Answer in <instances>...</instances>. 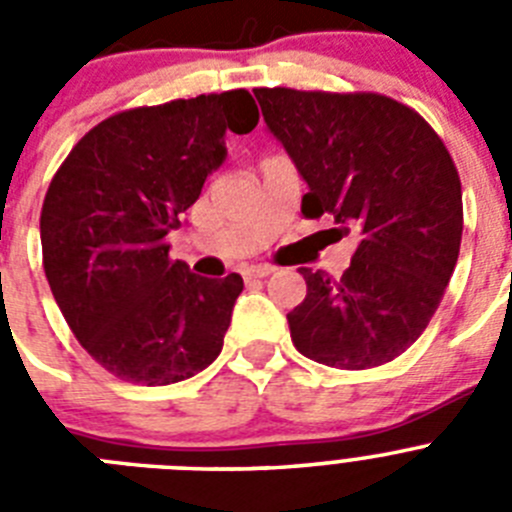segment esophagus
I'll use <instances>...</instances> for the list:
<instances>
[{
  "label": "esophagus",
  "instance_id": "obj_1",
  "mask_svg": "<svg viewBox=\"0 0 512 512\" xmlns=\"http://www.w3.org/2000/svg\"><path fill=\"white\" fill-rule=\"evenodd\" d=\"M271 271H274V266H266V264H259V266H248L246 271H243V277H259V279H264V277H269Z\"/></svg>",
  "mask_w": 512,
  "mask_h": 512
}]
</instances>
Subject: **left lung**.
Returning a JSON list of instances; mask_svg holds the SVG:
<instances>
[{
  "label": "left lung",
  "mask_w": 512,
  "mask_h": 512,
  "mask_svg": "<svg viewBox=\"0 0 512 512\" xmlns=\"http://www.w3.org/2000/svg\"><path fill=\"white\" fill-rule=\"evenodd\" d=\"M266 130L307 184L302 215L356 235L341 282L300 269L307 295L287 315L302 356L372 369L420 338L459 259L461 182L415 110L382 94L253 89Z\"/></svg>",
  "instance_id": "1"
}]
</instances>
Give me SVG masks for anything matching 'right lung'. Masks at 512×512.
Instances as JSON below:
<instances>
[{"instance_id":"right-lung-1","label":"right lung","mask_w":512,"mask_h":512,"mask_svg":"<svg viewBox=\"0 0 512 512\" xmlns=\"http://www.w3.org/2000/svg\"><path fill=\"white\" fill-rule=\"evenodd\" d=\"M259 110L246 89L107 117L74 146L40 212L45 277L97 364L125 382L174 384L223 351L241 274L207 279L169 259L166 235L223 166L225 133Z\"/></svg>"}]
</instances>
